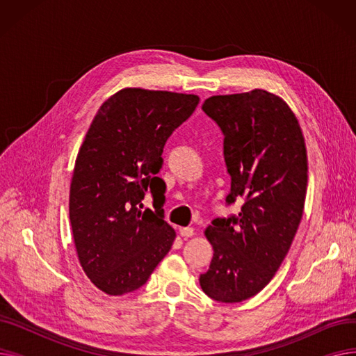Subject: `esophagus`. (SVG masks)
<instances>
[{
	"label": "esophagus",
	"instance_id": "esophagus-1",
	"mask_svg": "<svg viewBox=\"0 0 356 356\" xmlns=\"http://www.w3.org/2000/svg\"><path fill=\"white\" fill-rule=\"evenodd\" d=\"M179 234L181 235V238H191V236H193V234H195V231H193V228H180L179 229Z\"/></svg>",
	"mask_w": 356,
	"mask_h": 356
}]
</instances>
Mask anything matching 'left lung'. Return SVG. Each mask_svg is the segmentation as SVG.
<instances>
[{
  "instance_id": "1",
  "label": "left lung",
  "mask_w": 356,
  "mask_h": 356,
  "mask_svg": "<svg viewBox=\"0 0 356 356\" xmlns=\"http://www.w3.org/2000/svg\"><path fill=\"white\" fill-rule=\"evenodd\" d=\"M202 109L223 134L231 176L227 204H244L236 216L216 218L204 231L213 257L199 283L213 300L239 303L271 282L300 225L306 144L290 106L264 89L211 97Z\"/></svg>"
}]
</instances>
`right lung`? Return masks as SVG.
<instances>
[{
	"label": "right lung",
	"mask_w": 356,
	"mask_h": 356,
	"mask_svg": "<svg viewBox=\"0 0 356 356\" xmlns=\"http://www.w3.org/2000/svg\"><path fill=\"white\" fill-rule=\"evenodd\" d=\"M199 104L197 95L125 88L98 109L74 163L69 218L79 263L109 296L145 284L170 251L164 220L163 148ZM149 187L155 211H142Z\"/></svg>",
	"instance_id": "obj_1"
}]
</instances>
